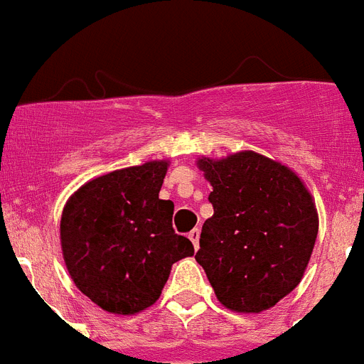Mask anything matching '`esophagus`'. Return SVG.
<instances>
[{
  "label": "esophagus",
  "mask_w": 364,
  "mask_h": 364,
  "mask_svg": "<svg viewBox=\"0 0 364 364\" xmlns=\"http://www.w3.org/2000/svg\"><path fill=\"white\" fill-rule=\"evenodd\" d=\"M189 239H191V243H193L195 248H198V237H200V230L198 228H193L191 232H189Z\"/></svg>",
  "instance_id": "esophagus-1"
}]
</instances>
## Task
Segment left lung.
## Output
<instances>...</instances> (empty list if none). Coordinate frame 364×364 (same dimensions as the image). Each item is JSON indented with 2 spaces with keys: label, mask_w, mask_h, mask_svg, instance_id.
<instances>
[{
  "label": "left lung",
  "mask_w": 364,
  "mask_h": 364,
  "mask_svg": "<svg viewBox=\"0 0 364 364\" xmlns=\"http://www.w3.org/2000/svg\"><path fill=\"white\" fill-rule=\"evenodd\" d=\"M213 191V215L195 254L219 302L232 311H265L293 291L318 234V217L302 180L252 151L198 160Z\"/></svg>",
  "instance_id": "obj_1"
}]
</instances>
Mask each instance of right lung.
<instances>
[{"label": "right lung", "mask_w": 364, "mask_h": 364, "mask_svg": "<svg viewBox=\"0 0 364 364\" xmlns=\"http://www.w3.org/2000/svg\"><path fill=\"white\" fill-rule=\"evenodd\" d=\"M167 161L112 171L71 195L60 220L62 254L80 293L101 309L134 315L152 306L171 265L193 256L175 234V204L158 198Z\"/></svg>", "instance_id": "right-lung-1"}]
</instances>
